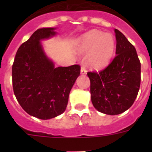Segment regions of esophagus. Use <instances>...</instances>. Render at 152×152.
<instances>
[{
    "label": "esophagus",
    "mask_w": 152,
    "mask_h": 152,
    "mask_svg": "<svg viewBox=\"0 0 152 152\" xmlns=\"http://www.w3.org/2000/svg\"><path fill=\"white\" fill-rule=\"evenodd\" d=\"M80 74L81 75H86L87 74V70H86V68L84 66H82L81 68H80Z\"/></svg>",
    "instance_id": "obj_1"
}]
</instances>
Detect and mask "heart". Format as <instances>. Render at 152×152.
Wrapping results in <instances>:
<instances>
[{
	"label": "heart",
	"instance_id": "heart-1",
	"mask_svg": "<svg viewBox=\"0 0 152 152\" xmlns=\"http://www.w3.org/2000/svg\"><path fill=\"white\" fill-rule=\"evenodd\" d=\"M116 41L110 33L91 30L80 37L79 52L88 56V63L96 69L105 68L113 58Z\"/></svg>",
	"mask_w": 152,
	"mask_h": 152
}]
</instances>
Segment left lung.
Segmentation results:
<instances>
[{"label":"left lung","instance_id":"obj_1","mask_svg":"<svg viewBox=\"0 0 152 152\" xmlns=\"http://www.w3.org/2000/svg\"><path fill=\"white\" fill-rule=\"evenodd\" d=\"M116 56L103 71L88 72L91 97L99 112L118 115L132 107L141 82V63L135 47L115 29Z\"/></svg>","mask_w":152,"mask_h":152}]
</instances>
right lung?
<instances>
[{"mask_svg":"<svg viewBox=\"0 0 152 152\" xmlns=\"http://www.w3.org/2000/svg\"><path fill=\"white\" fill-rule=\"evenodd\" d=\"M56 28H41L22 44L12 66L13 92L30 116L50 119L64 112L70 91L80 75L78 64L55 66L41 41L57 34Z\"/></svg>","mask_w":152,"mask_h":152,"instance_id":"obj_1","label":"right lung"}]
</instances>
